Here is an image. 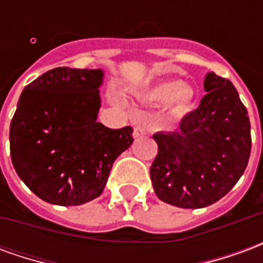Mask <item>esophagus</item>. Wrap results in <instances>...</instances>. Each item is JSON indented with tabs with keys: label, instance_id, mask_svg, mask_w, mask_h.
Instances as JSON below:
<instances>
[{
	"label": "esophagus",
	"instance_id": "esophagus-1",
	"mask_svg": "<svg viewBox=\"0 0 263 263\" xmlns=\"http://www.w3.org/2000/svg\"><path fill=\"white\" fill-rule=\"evenodd\" d=\"M145 132L146 131H145V128L142 125L138 124V125L134 126V138H141L142 135H145Z\"/></svg>",
	"mask_w": 263,
	"mask_h": 263
}]
</instances>
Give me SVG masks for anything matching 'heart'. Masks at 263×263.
I'll list each match as a JSON object with an SVG mask.
<instances>
[{
	"mask_svg": "<svg viewBox=\"0 0 263 263\" xmlns=\"http://www.w3.org/2000/svg\"><path fill=\"white\" fill-rule=\"evenodd\" d=\"M143 97L151 103H165L169 105L176 114L186 112L192 104L193 92L187 87H182V81L163 80L151 86L145 91Z\"/></svg>",
	"mask_w": 263,
	"mask_h": 263,
	"instance_id": "1",
	"label": "heart"
}]
</instances>
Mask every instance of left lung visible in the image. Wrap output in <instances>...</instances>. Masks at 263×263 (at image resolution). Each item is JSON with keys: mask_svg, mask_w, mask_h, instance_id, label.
Segmentation results:
<instances>
[{"mask_svg": "<svg viewBox=\"0 0 263 263\" xmlns=\"http://www.w3.org/2000/svg\"><path fill=\"white\" fill-rule=\"evenodd\" d=\"M207 94L182 118L179 129L158 132V155L151 166L156 196L182 209H203L231 190L248 165V111L230 80L215 73L204 79Z\"/></svg>", "mask_w": 263, "mask_h": 263, "instance_id": "1", "label": "left lung"}]
</instances>
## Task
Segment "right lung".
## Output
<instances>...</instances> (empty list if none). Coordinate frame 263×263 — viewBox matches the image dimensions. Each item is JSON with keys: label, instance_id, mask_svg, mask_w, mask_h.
<instances>
[{"label": "right lung", "instance_id": "add662e5", "mask_svg": "<svg viewBox=\"0 0 263 263\" xmlns=\"http://www.w3.org/2000/svg\"><path fill=\"white\" fill-rule=\"evenodd\" d=\"M103 71L56 67L29 83L9 126L11 160L37 197L80 205L103 193L114 160L131 146L132 126L97 122Z\"/></svg>", "mask_w": 263, "mask_h": 263}]
</instances>
